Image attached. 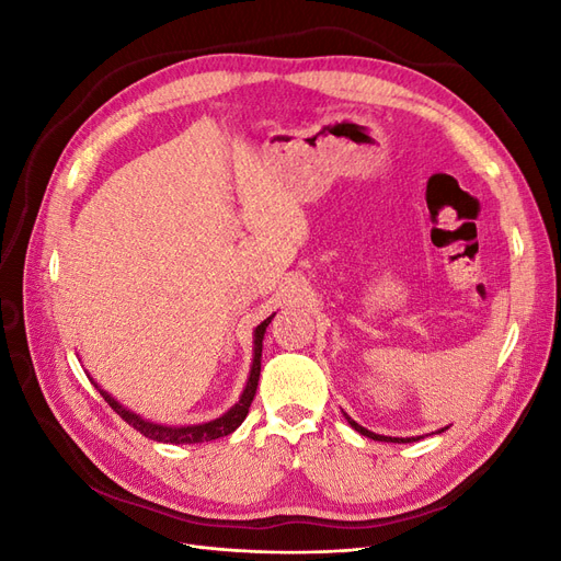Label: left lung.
Instances as JSON below:
<instances>
[{
  "mask_svg": "<svg viewBox=\"0 0 561 561\" xmlns=\"http://www.w3.org/2000/svg\"><path fill=\"white\" fill-rule=\"evenodd\" d=\"M348 419V423H351V426L355 428V431H358L360 435H365V437H371V439H379V443H412V439H416V437H386V435H377V433H371V431H367V428H363V426H358V423H355L351 416H346Z\"/></svg>",
  "mask_w": 561,
  "mask_h": 561,
  "instance_id": "8db88e82",
  "label": "left lung"
}]
</instances>
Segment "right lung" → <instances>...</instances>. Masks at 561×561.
Wrapping results in <instances>:
<instances>
[{"mask_svg":"<svg viewBox=\"0 0 561 561\" xmlns=\"http://www.w3.org/2000/svg\"><path fill=\"white\" fill-rule=\"evenodd\" d=\"M274 318V316H271ZM271 318H266L262 325H257V330H254V360H252V369H250V379H248V386L243 390L241 400L236 402L231 410L219 416L215 421H208V423H201V426H184V428H168V426H159V423H151V421H145L140 419L138 414L128 412L126 407L118 404L112 396H107L105 390H100L103 393V398L107 400V404L112 407V410L122 416L128 426H133L135 431H140L145 437L149 439H157V443H165V445H198V443H210V439H217V437H225L229 433H233L236 428L241 426L243 419L248 416V410H250V402L254 398V390H257V381H260V369H262V339H264V332L268 328Z\"/></svg>","mask_w":561,"mask_h":561,"instance_id":"obj_1","label":"right lung"}]
</instances>
